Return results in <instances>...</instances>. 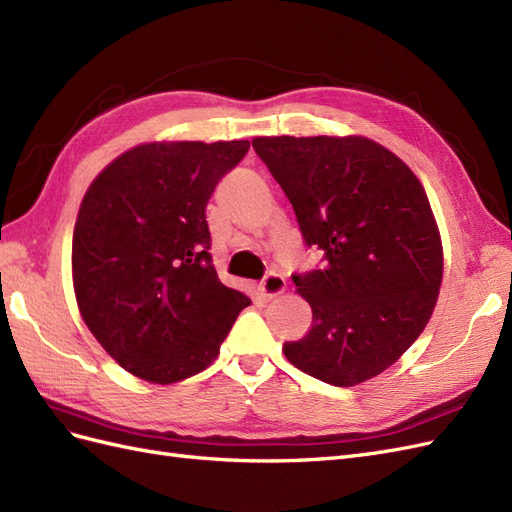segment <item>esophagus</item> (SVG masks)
Segmentation results:
<instances>
[{"label":"esophagus","instance_id":"34e87169","mask_svg":"<svg viewBox=\"0 0 512 512\" xmlns=\"http://www.w3.org/2000/svg\"><path fill=\"white\" fill-rule=\"evenodd\" d=\"M286 288V280L280 273H269L265 275V280L258 284V297L260 299H273L277 294L284 292Z\"/></svg>","mask_w":512,"mask_h":512}]
</instances>
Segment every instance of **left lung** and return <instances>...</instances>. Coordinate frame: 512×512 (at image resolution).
Wrapping results in <instances>:
<instances>
[{
    "mask_svg": "<svg viewBox=\"0 0 512 512\" xmlns=\"http://www.w3.org/2000/svg\"><path fill=\"white\" fill-rule=\"evenodd\" d=\"M258 158L288 196L314 271L294 273L312 329L286 359L333 386L391 367L423 333L442 284V243L421 181L363 136H258Z\"/></svg>",
    "mask_w": 512,
    "mask_h": 512,
    "instance_id": "obj_1",
    "label": "left lung"
}]
</instances>
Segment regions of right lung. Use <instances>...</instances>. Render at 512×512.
I'll use <instances>...</instances> for the list:
<instances>
[{
    "label": "right lung",
    "mask_w": 512,
    "mask_h": 512,
    "mask_svg": "<svg viewBox=\"0 0 512 512\" xmlns=\"http://www.w3.org/2000/svg\"><path fill=\"white\" fill-rule=\"evenodd\" d=\"M250 141L147 143L89 185L72 237L76 303L89 331L136 378L203 371L252 301L220 282L207 203Z\"/></svg>",
    "instance_id": "right-lung-1"
}]
</instances>
